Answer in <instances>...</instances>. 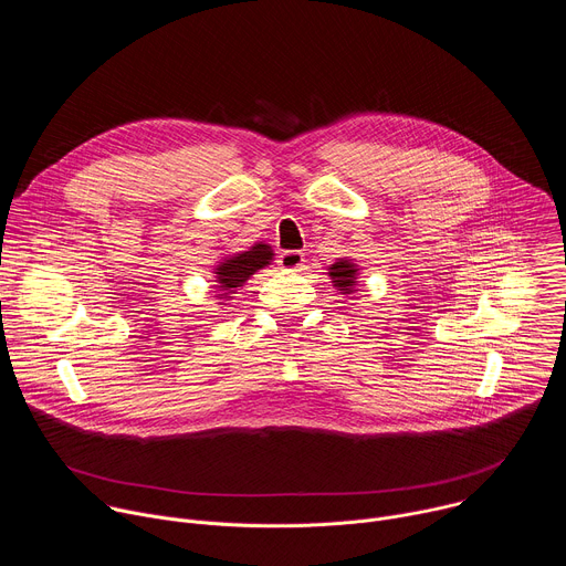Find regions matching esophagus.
Returning <instances> with one entry per match:
<instances>
[{
    "mask_svg": "<svg viewBox=\"0 0 566 566\" xmlns=\"http://www.w3.org/2000/svg\"><path fill=\"white\" fill-rule=\"evenodd\" d=\"M277 264L284 271H297L304 264V255L300 251H282L277 258Z\"/></svg>",
    "mask_w": 566,
    "mask_h": 566,
    "instance_id": "34e87169",
    "label": "esophagus"
}]
</instances>
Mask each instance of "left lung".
Instances as JSON below:
<instances>
[{
	"label": "left lung",
	"instance_id": "obj_1",
	"mask_svg": "<svg viewBox=\"0 0 566 566\" xmlns=\"http://www.w3.org/2000/svg\"><path fill=\"white\" fill-rule=\"evenodd\" d=\"M354 275H356V266L352 262H336L332 266V277H334L336 286L345 293L354 286Z\"/></svg>",
	"mask_w": 566,
	"mask_h": 566
}]
</instances>
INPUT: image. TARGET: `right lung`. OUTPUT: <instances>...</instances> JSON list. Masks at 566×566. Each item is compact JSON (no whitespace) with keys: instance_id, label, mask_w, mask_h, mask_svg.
<instances>
[{"instance_id":"1","label":"right lung","mask_w":566,"mask_h":566,"mask_svg":"<svg viewBox=\"0 0 566 566\" xmlns=\"http://www.w3.org/2000/svg\"><path fill=\"white\" fill-rule=\"evenodd\" d=\"M271 258H273L271 247L258 244V247H253L251 251L239 253L237 258L226 260L223 264H219V269H217V277H219V280H217V282H219L223 289H228V291H230V289H237V286L244 284L258 269L266 266Z\"/></svg>"}]
</instances>
